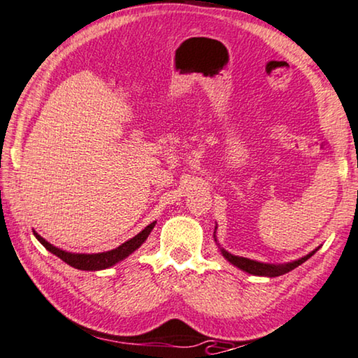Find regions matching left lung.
Wrapping results in <instances>:
<instances>
[{"instance_id": "1", "label": "left lung", "mask_w": 358, "mask_h": 358, "mask_svg": "<svg viewBox=\"0 0 358 358\" xmlns=\"http://www.w3.org/2000/svg\"><path fill=\"white\" fill-rule=\"evenodd\" d=\"M318 250V248L315 250H312L310 254H307L306 257L294 260V262H289V264H285V265H271V264H262V262H257V260H250L246 257H238V255H233L230 252H227L225 249H222V254L223 257H225L228 262H231L234 266H238V268H241L244 271H248L250 275H255V276H280V275H285L287 271L294 270L296 266H299L301 264L306 262L307 259H310L313 254H315Z\"/></svg>"}]
</instances>
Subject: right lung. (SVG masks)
Wrapping results in <instances>:
<instances>
[{"label": "right lung", "mask_w": 358, "mask_h": 358, "mask_svg": "<svg viewBox=\"0 0 358 358\" xmlns=\"http://www.w3.org/2000/svg\"><path fill=\"white\" fill-rule=\"evenodd\" d=\"M154 227H156V222H152L151 225H148L145 230L138 233L136 236H133L131 239H128V241H125L124 244H122V246L112 249V250H108V252H98V254H72V252H67V250H62L59 248L52 246V244L48 243L45 238H41L36 231H34V234H35V238L43 244V246L50 250L51 254L57 255V257H59L62 262H66L67 265H71V266H73V268H78V270L94 271V270L109 268V266L115 265L117 262H120V260L127 259L131 252H135V250L146 241L149 233L152 231Z\"/></svg>", "instance_id": "right-lung-1"}]
</instances>
